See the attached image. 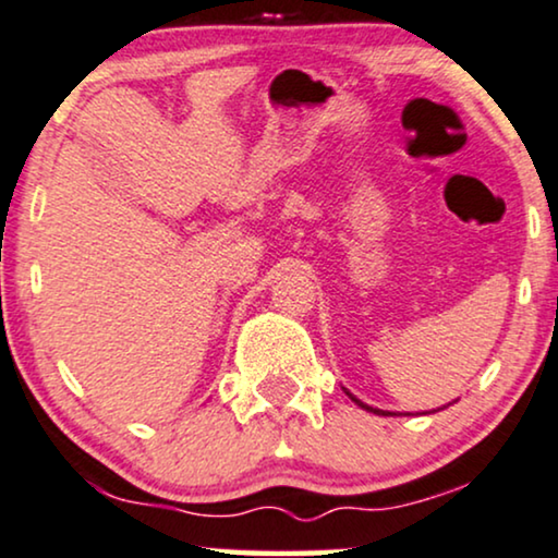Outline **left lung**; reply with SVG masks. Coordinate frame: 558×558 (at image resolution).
<instances>
[{"label":"left lung","mask_w":558,"mask_h":558,"mask_svg":"<svg viewBox=\"0 0 558 558\" xmlns=\"http://www.w3.org/2000/svg\"><path fill=\"white\" fill-rule=\"evenodd\" d=\"M350 397H352V393H350ZM352 401H355V404H361L363 409H368V412H373V414H384V417H389V412H384V409H373L368 404H363V401H357L355 397H352Z\"/></svg>","instance_id":"left-lung-1"}]
</instances>
